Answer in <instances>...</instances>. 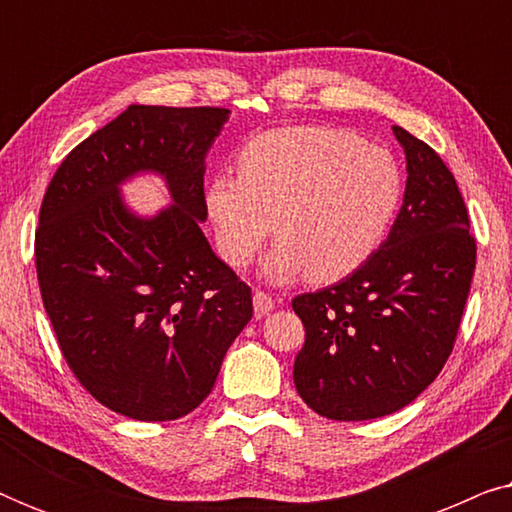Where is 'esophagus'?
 <instances>
[{
	"instance_id": "1",
	"label": "esophagus",
	"mask_w": 512,
	"mask_h": 512,
	"mask_svg": "<svg viewBox=\"0 0 512 512\" xmlns=\"http://www.w3.org/2000/svg\"><path fill=\"white\" fill-rule=\"evenodd\" d=\"M272 310H275V298H272L270 293H265V291H254L256 317H265V314H270Z\"/></svg>"
}]
</instances>
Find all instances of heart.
I'll return each mask as SVG.
<instances>
[{
    "label": "heart",
    "instance_id": "heart-1",
    "mask_svg": "<svg viewBox=\"0 0 512 512\" xmlns=\"http://www.w3.org/2000/svg\"><path fill=\"white\" fill-rule=\"evenodd\" d=\"M205 202L228 265L254 261L275 219L279 242L263 275L277 284L303 275L335 282L380 247L401 202V170L389 151L352 132L279 128L251 139L240 174L214 177Z\"/></svg>",
    "mask_w": 512,
    "mask_h": 512
}]
</instances>
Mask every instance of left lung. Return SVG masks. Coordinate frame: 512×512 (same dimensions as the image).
I'll return each instance as SVG.
<instances>
[{
	"label": "left lung",
	"instance_id": "8db88e82",
	"mask_svg": "<svg viewBox=\"0 0 512 512\" xmlns=\"http://www.w3.org/2000/svg\"><path fill=\"white\" fill-rule=\"evenodd\" d=\"M403 207L387 240L342 282L293 298L305 345L293 382L321 417L363 422L415 401L452 354L475 270V237L454 174L394 125Z\"/></svg>",
	"mask_w": 512,
	"mask_h": 512
}]
</instances>
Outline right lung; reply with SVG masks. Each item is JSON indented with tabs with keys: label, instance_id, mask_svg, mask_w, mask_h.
<instances>
[{
	"label": "right lung",
	"instance_id": "1",
	"mask_svg": "<svg viewBox=\"0 0 512 512\" xmlns=\"http://www.w3.org/2000/svg\"><path fill=\"white\" fill-rule=\"evenodd\" d=\"M228 114L130 104L69 151L41 202L34 261L60 352L90 396L139 422L198 408L254 314L200 228L205 158ZM139 171L166 179L170 208L124 205L120 184Z\"/></svg>",
	"mask_w": 512,
	"mask_h": 512
}]
</instances>
